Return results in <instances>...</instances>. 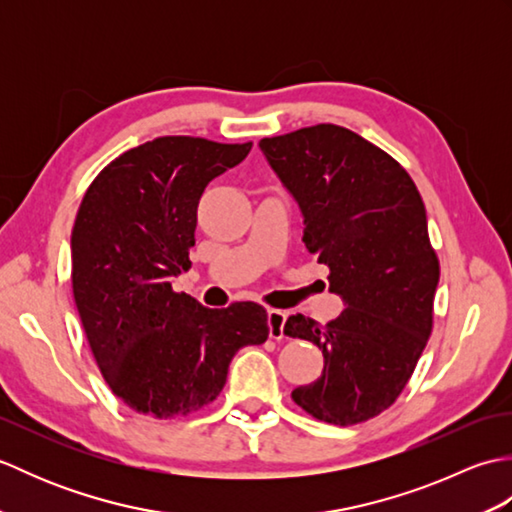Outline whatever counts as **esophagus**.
Segmentation results:
<instances>
[{
    "label": "esophagus",
    "instance_id": "34e87169",
    "mask_svg": "<svg viewBox=\"0 0 512 512\" xmlns=\"http://www.w3.org/2000/svg\"><path fill=\"white\" fill-rule=\"evenodd\" d=\"M288 314L284 310H268V334L270 339H284V325Z\"/></svg>",
    "mask_w": 512,
    "mask_h": 512
}]
</instances>
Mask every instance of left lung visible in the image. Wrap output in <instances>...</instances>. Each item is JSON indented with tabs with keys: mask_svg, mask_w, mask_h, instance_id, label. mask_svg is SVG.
<instances>
[{
	"mask_svg": "<svg viewBox=\"0 0 512 512\" xmlns=\"http://www.w3.org/2000/svg\"><path fill=\"white\" fill-rule=\"evenodd\" d=\"M259 147L299 202L303 244L347 306L325 325L303 314L286 321L284 334L323 352L321 376L292 400L323 422H365L394 405L433 328L440 262L424 202L394 158L345 127H303Z\"/></svg>",
	"mask_w": 512,
	"mask_h": 512,
	"instance_id": "8db88e82",
	"label": "left lung"
}]
</instances>
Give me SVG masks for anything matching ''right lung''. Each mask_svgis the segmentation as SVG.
Wrapping results in <instances>:
<instances>
[{"mask_svg": "<svg viewBox=\"0 0 512 512\" xmlns=\"http://www.w3.org/2000/svg\"><path fill=\"white\" fill-rule=\"evenodd\" d=\"M250 147L162 136L112 160L83 195L70 242L74 303L105 383L145 416L206 407L239 347L268 339L257 303L211 310L171 288L191 268L206 184Z\"/></svg>", "mask_w": 512, "mask_h": 512, "instance_id": "obj_1", "label": "right lung"}]
</instances>
